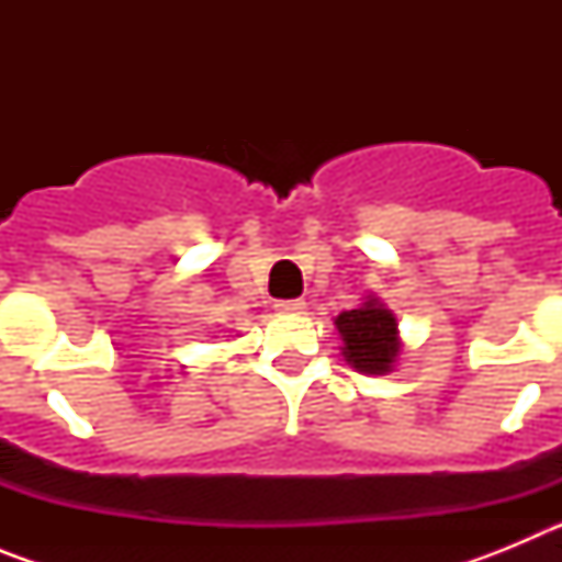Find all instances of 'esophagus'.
<instances>
[{
  "label": "esophagus",
  "instance_id": "obj_1",
  "mask_svg": "<svg viewBox=\"0 0 562 562\" xmlns=\"http://www.w3.org/2000/svg\"><path fill=\"white\" fill-rule=\"evenodd\" d=\"M276 310L284 315H301L306 310L304 297H292V301H276Z\"/></svg>",
  "mask_w": 562,
  "mask_h": 562
}]
</instances>
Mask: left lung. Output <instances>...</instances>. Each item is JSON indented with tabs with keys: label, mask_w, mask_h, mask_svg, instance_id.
<instances>
[{
	"label": "left lung",
	"mask_w": 562,
	"mask_h": 562,
	"mask_svg": "<svg viewBox=\"0 0 562 562\" xmlns=\"http://www.w3.org/2000/svg\"><path fill=\"white\" fill-rule=\"evenodd\" d=\"M335 326L342 337V357L360 374H389L400 357V331H396L394 312L380 304V297L369 295V301L357 310L340 312Z\"/></svg>",
	"instance_id": "obj_1"
}]
</instances>
